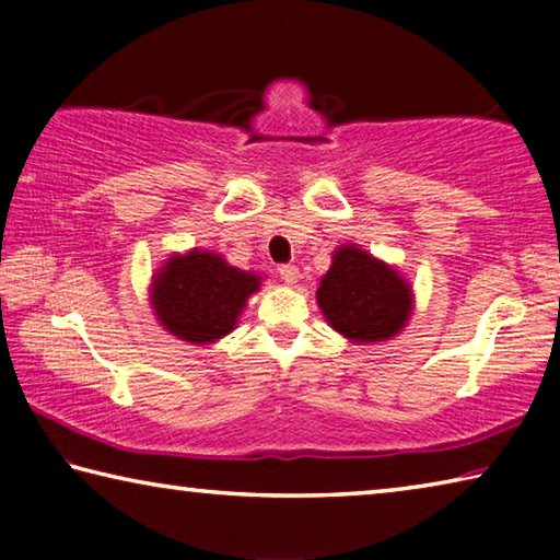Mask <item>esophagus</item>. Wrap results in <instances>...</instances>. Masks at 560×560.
<instances>
[{"mask_svg": "<svg viewBox=\"0 0 560 560\" xmlns=\"http://www.w3.org/2000/svg\"><path fill=\"white\" fill-rule=\"evenodd\" d=\"M279 277L287 283H296L299 281V267H296V264H281Z\"/></svg>", "mask_w": 560, "mask_h": 560, "instance_id": "esophagus-1", "label": "esophagus"}]
</instances>
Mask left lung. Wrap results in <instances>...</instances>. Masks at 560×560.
<instances>
[{"label":"left lung","mask_w":560,"mask_h":560,"mask_svg":"<svg viewBox=\"0 0 560 560\" xmlns=\"http://www.w3.org/2000/svg\"><path fill=\"white\" fill-rule=\"evenodd\" d=\"M316 299L328 324L353 343H375L400 334L412 308L407 281L387 264L348 244L334 254Z\"/></svg>","instance_id":"8db88e82"}]
</instances>
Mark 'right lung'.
I'll return each instance as SVG.
<instances>
[{
    "mask_svg": "<svg viewBox=\"0 0 560 560\" xmlns=\"http://www.w3.org/2000/svg\"><path fill=\"white\" fill-rule=\"evenodd\" d=\"M259 277L234 269L220 254L173 257L153 281V308L170 334L189 343H214L234 328Z\"/></svg>",
    "mask_w": 560,
    "mask_h": 560,
    "instance_id": "1",
    "label": "right lung"
}]
</instances>
